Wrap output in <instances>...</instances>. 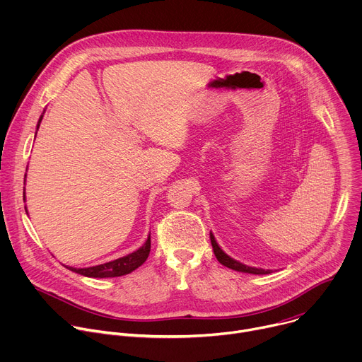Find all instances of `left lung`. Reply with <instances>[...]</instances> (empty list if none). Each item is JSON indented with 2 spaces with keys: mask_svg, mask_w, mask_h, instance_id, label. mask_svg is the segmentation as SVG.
<instances>
[{
  "mask_svg": "<svg viewBox=\"0 0 362 362\" xmlns=\"http://www.w3.org/2000/svg\"><path fill=\"white\" fill-rule=\"evenodd\" d=\"M211 242H212V247H214V252H215V256L218 257V261L226 267V268H230L233 271H238V272H246V274H253V275H267V274H271L269 269H261V268H252V267H246L235 259H232L230 256H228L218 245L214 233L211 232Z\"/></svg>",
  "mask_w": 362,
  "mask_h": 362,
  "instance_id": "left-lung-1",
  "label": "left lung"
}]
</instances>
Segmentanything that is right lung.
Wrapping results in <instances>:
<instances>
[{
  "mask_svg": "<svg viewBox=\"0 0 362 362\" xmlns=\"http://www.w3.org/2000/svg\"><path fill=\"white\" fill-rule=\"evenodd\" d=\"M42 120V116L38 120L37 124V130L40 127V123ZM24 199H25V192H24ZM27 212V208H25ZM150 253V236L147 238L146 243L139 247L137 250L119 257V259H115L112 262H106L101 265H95V267H90V268H71L67 267L70 271L80 274L83 276H88V278H115V276H123L127 275L130 272H133L134 269H137L140 265L144 264V261L147 259V256Z\"/></svg>",
  "mask_w": 362,
  "mask_h": 362,
  "instance_id": "obj_1",
  "label": "right lung"
}]
</instances>
